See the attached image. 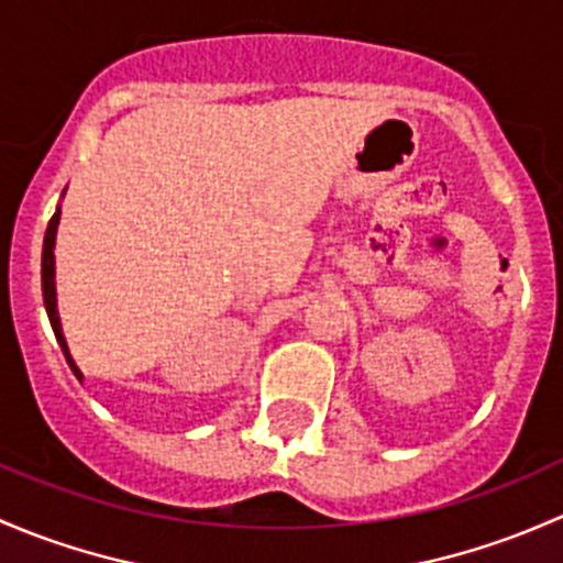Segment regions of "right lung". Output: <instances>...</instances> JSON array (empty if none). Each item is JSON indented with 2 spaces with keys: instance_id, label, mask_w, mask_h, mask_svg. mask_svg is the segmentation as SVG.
I'll return each mask as SVG.
<instances>
[{
  "instance_id": "add662e5",
  "label": "right lung",
  "mask_w": 563,
  "mask_h": 563,
  "mask_svg": "<svg viewBox=\"0 0 563 563\" xmlns=\"http://www.w3.org/2000/svg\"><path fill=\"white\" fill-rule=\"evenodd\" d=\"M65 192H67V189H65ZM65 192H62V195H65ZM59 219H62V206H56V213L51 217L48 230H45V241H43V300H45V311H48V320H51V328H54L56 341H59L62 352H65V357H67V366L75 376H78L80 382H84V374H80V368L75 366L73 355H69L65 330H62V320H59V309H56V257H54V249H56V230H59Z\"/></svg>"
}]
</instances>
